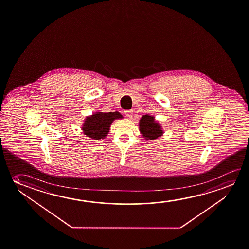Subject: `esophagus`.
Wrapping results in <instances>:
<instances>
[{"instance_id":"obj_1","label":"esophagus","mask_w":249,"mask_h":249,"mask_svg":"<svg viewBox=\"0 0 249 249\" xmlns=\"http://www.w3.org/2000/svg\"><path fill=\"white\" fill-rule=\"evenodd\" d=\"M125 115H126V117H128V118H132V116H133V110H126L125 111Z\"/></svg>"}]
</instances>
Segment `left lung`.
I'll use <instances>...</instances> for the list:
<instances>
[{"label": "left lung", "instance_id": "8db88e82", "mask_svg": "<svg viewBox=\"0 0 249 249\" xmlns=\"http://www.w3.org/2000/svg\"><path fill=\"white\" fill-rule=\"evenodd\" d=\"M139 128L143 138L146 141L156 140L164 134L161 124L158 123L153 115H143L139 122Z\"/></svg>", "mask_w": 249, "mask_h": 249}]
</instances>
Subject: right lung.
Wrapping results in <instances>:
<instances>
[{"mask_svg":"<svg viewBox=\"0 0 249 249\" xmlns=\"http://www.w3.org/2000/svg\"><path fill=\"white\" fill-rule=\"evenodd\" d=\"M123 118V115L118 111L108 113L96 112L85 118L82 130L89 138L99 141L107 136L111 124L115 120Z\"/></svg>","mask_w":249,"mask_h":249,"instance_id":"add662e5","label":"right lung"}]
</instances>
